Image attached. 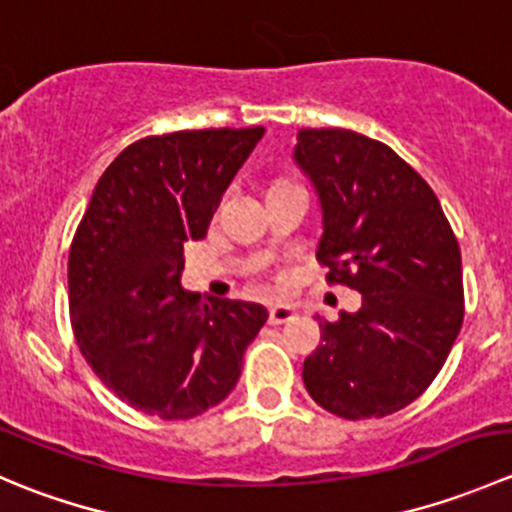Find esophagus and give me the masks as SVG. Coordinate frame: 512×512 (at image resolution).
I'll list each match as a JSON object with an SVG mask.
<instances>
[{
  "label": "esophagus",
  "instance_id": "34e87169",
  "mask_svg": "<svg viewBox=\"0 0 512 512\" xmlns=\"http://www.w3.org/2000/svg\"><path fill=\"white\" fill-rule=\"evenodd\" d=\"M297 317V309L292 304H272L270 307V324H285Z\"/></svg>",
  "mask_w": 512,
  "mask_h": 512
}]
</instances>
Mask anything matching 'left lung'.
Instances as JSON below:
<instances>
[{
    "instance_id": "left-lung-1",
    "label": "left lung",
    "mask_w": 512,
    "mask_h": 512,
    "mask_svg": "<svg viewBox=\"0 0 512 512\" xmlns=\"http://www.w3.org/2000/svg\"><path fill=\"white\" fill-rule=\"evenodd\" d=\"M294 163L322 205L327 280L361 292L359 312L319 319L304 386L334 416H389L431 386L461 332V247L436 193L384 143L302 128Z\"/></svg>"
}]
</instances>
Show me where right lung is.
<instances>
[{"mask_svg":"<svg viewBox=\"0 0 512 512\" xmlns=\"http://www.w3.org/2000/svg\"><path fill=\"white\" fill-rule=\"evenodd\" d=\"M265 128L148 136L103 170L69 250L76 344L121 401L163 421L213 409L235 389L267 322L255 302L180 287L183 245L203 240Z\"/></svg>","mask_w":512,"mask_h":512,"instance_id":"obj_1","label":"right lung"}]
</instances>
